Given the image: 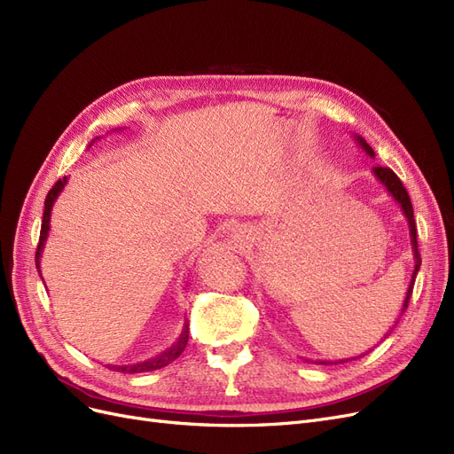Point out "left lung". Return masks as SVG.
Returning <instances> with one entry per match:
<instances>
[{"label": "left lung", "mask_w": 454, "mask_h": 454, "mask_svg": "<svg viewBox=\"0 0 454 454\" xmlns=\"http://www.w3.org/2000/svg\"><path fill=\"white\" fill-rule=\"evenodd\" d=\"M357 144L363 147L364 153L368 157H374V149L368 145L364 142V138L361 137H356ZM372 174L376 176V179L383 184L385 189H387V192L396 200V204L400 206L402 213H404V216L408 218V224H410V238H411V248H413V258H415V267H413V273H411V280H410V288L406 292V299H404V305H402V310H400V316L406 312L408 309V303H410V297H411V292H413V284H415V277H417V271L419 267H421V256H419V248H417V228H415V218H413V207H411V200H410V194L408 191L404 189V184H402V181L398 179V176L391 170V168H383V166H374L372 168ZM363 357V356H359ZM359 357H351V359H359ZM351 359H340V361H314L316 364H337V363H346V361H351Z\"/></svg>", "instance_id": "1"}]
</instances>
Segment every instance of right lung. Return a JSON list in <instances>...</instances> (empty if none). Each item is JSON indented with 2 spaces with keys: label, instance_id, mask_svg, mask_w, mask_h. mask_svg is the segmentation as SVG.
Listing matches in <instances>:
<instances>
[{
  "label": "right lung",
  "instance_id": "obj_1",
  "mask_svg": "<svg viewBox=\"0 0 454 454\" xmlns=\"http://www.w3.org/2000/svg\"><path fill=\"white\" fill-rule=\"evenodd\" d=\"M67 184V177L59 179L52 189H50V192L46 194V200H44V213H43V224H41V236H39V245H37V253H35V265H37V271L41 275V254H43V248H44V243H46V238H48V231H50V213H52V206L54 201L58 200L59 192L63 191V187ZM189 342V324L187 320H184V325H183V331L179 334V339L174 346H170L168 349H164L162 354H159L157 357H151L147 361H142V363H137V364H106L110 371H117V372H125V374H138V372H149V371H159V368L170 364L172 361H176L181 354L184 346H187Z\"/></svg>",
  "mask_w": 454,
  "mask_h": 454
}]
</instances>
